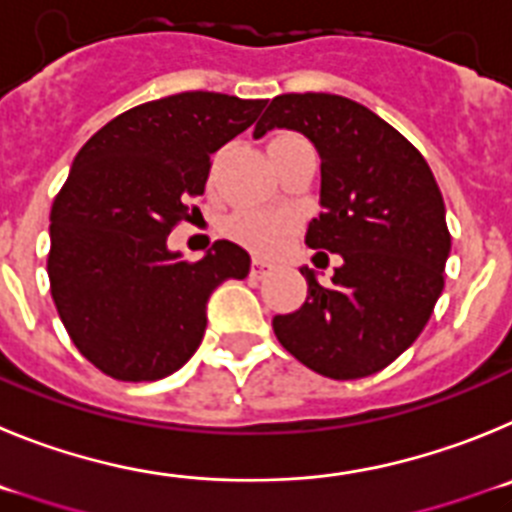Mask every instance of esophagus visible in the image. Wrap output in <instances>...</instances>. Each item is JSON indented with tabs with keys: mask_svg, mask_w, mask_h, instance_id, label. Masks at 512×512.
Returning <instances> with one entry per match:
<instances>
[{
	"mask_svg": "<svg viewBox=\"0 0 512 512\" xmlns=\"http://www.w3.org/2000/svg\"><path fill=\"white\" fill-rule=\"evenodd\" d=\"M270 270H273V265H270V262H265V260H252V278H265L267 273H270Z\"/></svg>",
	"mask_w": 512,
	"mask_h": 512,
	"instance_id": "1",
	"label": "esophagus"
}]
</instances>
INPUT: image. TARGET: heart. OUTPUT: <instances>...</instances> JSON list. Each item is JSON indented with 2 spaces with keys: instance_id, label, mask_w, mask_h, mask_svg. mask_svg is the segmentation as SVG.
<instances>
[{
  "instance_id": "1",
  "label": "heart",
  "mask_w": 512,
  "mask_h": 512,
  "mask_svg": "<svg viewBox=\"0 0 512 512\" xmlns=\"http://www.w3.org/2000/svg\"><path fill=\"white\" fill-rule=\"evenodd\" d=\"M280 135L275 140H283ZM273 140V142H275ZM293 216L288 211H265V209H245L229 219L227 229L237 242L255 250L257 255H273L285 245V239L293 232Z\"/></svg>"
}]
</instances>
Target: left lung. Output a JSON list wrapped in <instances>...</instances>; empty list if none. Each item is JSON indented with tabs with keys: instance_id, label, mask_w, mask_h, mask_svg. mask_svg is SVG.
Wrapping results in <instances>:
<instances>
[{
	"instance_id": "8db88e82",
	"label": "left lung",
	"mask_w": 512,
	"mask_h": 512,
	"mask_svg": "<svg viewBox=\"0 0 512 512\" xmlns=\"http://www.w3.org/2000/svg\"><path fill=\"white\" fill-rule=\"evenodd\" d=\"M275 127L319 150L321 214L306 245L342 257L329 285L301 267L306 303L275 316V336L324 377L375 375L416 342L444 290L451 234L434 173L395 127L344 96H275L255 137Z\"/></svg>"
}]
</instances>
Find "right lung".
<instances>
[{"label": "right lung", "instance_id": "1", "mask_svg": "<svg viewBox=\"0 0 512 512\" xmlns=\"http://www.w3.org/2000/svg\"><path fill=\"white\" fill-rule=\"evenodd\" d=\"M265 99L186 91L104 124L50 209L48 278L71 342L104 375L147 382L181 370L206 331L216 285L250 273L219 239L201 260L168 250L209 178L211 153L245 132Z\"/></svg>", "mask_w": 512, "mask_h": 512}]
</instances>
